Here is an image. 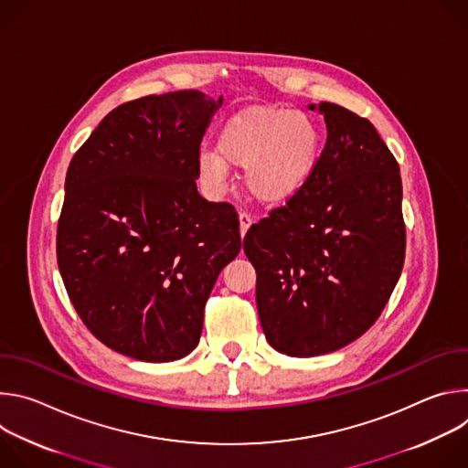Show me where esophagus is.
Masks as SVG:
<instances>
[{"label": "esophagus", "instance_id": "1", "mask_svg": "<svg viewBox=\"0 0 468 468\" xmlns=\"http://www.w3.org/2000/svg\"><path fill=\"white\" fill-rule=\"evenodd\" d=\"M250 226H251V217H250V215H246V213H240V215H239V229H240V237H244V235H246V231L250 229Z\"/></svg>", "mask_w": 468, "mask_h": 468}]
</instances>
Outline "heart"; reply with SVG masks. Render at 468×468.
<instances>
[{
	"mask_svg": "<svg viewBox=\"0 0 468 468\" xmlns=\"http://www.w3.org/2000/svg\"><path fill=\"white\" fill-rule=\"evenodd\" d=\"M320 155L322 131L311 116L287 107L253 105L226 120L217 150L199 152L197 170L220 188L229 166H240L244 188L257 202L282 206L307 186Z\"/></svg>",
	"mask_w": 468,
	"mask_h": 468,
	"instance_id": "obj_1",
	"label": "heart"
}]
</instances>
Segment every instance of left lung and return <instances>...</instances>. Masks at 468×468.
I'll return each mask as SVG.
<instances>
[{"mask_svg":"<svg viewBox=\"0 0 468 468\" xmlns=\"http://www.w3.org/2000/svg\"><path fill=\"white\" fill-rule=\"evenodd\" d=\"M327 139L307 186L244 237L269 345L292 357L335 352L378 320L406 257L402 177L376 127L320 101Z\"/></svg>","mask_w":468,"mask_h":468,"instance_id":"left-lung-1","label":"left lung"}]
</instances>
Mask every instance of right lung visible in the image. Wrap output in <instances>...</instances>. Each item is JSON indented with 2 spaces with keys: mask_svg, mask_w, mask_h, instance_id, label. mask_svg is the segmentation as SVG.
Listing matches in <instances>:
<instances>
[{
  "mask_svg": "<svg viewBox=\"0 0 468 468\" xmlns=\"http://www.w3.org/2000/svg\"><path fill=\"white\" fill-rule=\"evenodd\" d=\"M222 103L199 90L123 103L66 172L58 271L92 335L127 357L188 356L215 282L240 251L233 207L196 186L199 144Z\"/></svg>",
  "mask_w": 468,
  "mask_h": 468,
  "instance_id": "right-lung-1",
  "label": "right lung"
}]
</instances>
